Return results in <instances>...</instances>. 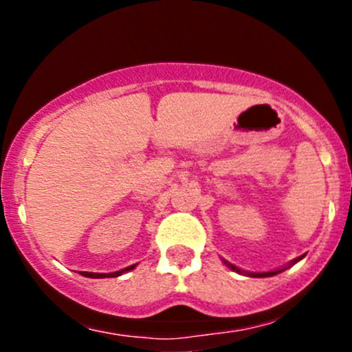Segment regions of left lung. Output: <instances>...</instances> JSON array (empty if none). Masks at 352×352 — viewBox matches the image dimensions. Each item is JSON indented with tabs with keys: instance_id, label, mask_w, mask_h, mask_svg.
<instances>
[{
	"instance_id": "1",
	"label": "left lung",
	"mask_w": 352,
	"mask_h": 352,
	"mask_svg": "<svg viewBox=\"0 0 352 352\" xmlns=\"http://www.w3.org/2000/svg\"><path fill=\"white\" fill-rule=\"evenodd\" d=\"M301 258H303V255H301V257H298V258H294V261L291 262V265L296 264V262L301 261ZM223 262H225V264L228 265V267L232 269V271L240 272V274H247V276H250V278H269V276H276V274H279V272L285 271V267H283V269H278V271H271V272H243L242 269H239V267H236V265L230 264V262H226V261H223Z\"/></svg>"
}]
</instances>
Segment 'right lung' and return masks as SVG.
Here are the masks:
<instances>
[{
	"instance_id": "right-lung-1",
	"label": "right lung",
	"mask_w": 352,
	"mask_h": 352,
	"mask_svg": "<svg viewBox=\"0 0 352 352\" xmlns=\"http://www.w3.org/2000/svg\"><path fill=\"white\" fill-rule=\"evenodd\" d=\"M134 267H136V264L129 265V267H126V269H120V271H117V272H109V274H102V272H80V274H81V276H85V278H94V279H102V278H117V276L124 274V272L133 271Z\"/></svg>"
}]
</instances>
